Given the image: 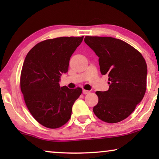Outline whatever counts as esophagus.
<instances>
[{"mask_svg": "<svg viewBox=\"0 0 159 159\" xmlns=\"http://www.w3.org/2000/svg\"><path fill=\"white\" fill-rule=\"evenodd\" d=\"M82 93H83L84 95H87V94H88L89 93H90V91L86 90H82Z\"/></svg>", "mask_w": 159, "mask_h": 159, "instance_id": "esophagus-1", "label": "esophagus"}]
</instances>
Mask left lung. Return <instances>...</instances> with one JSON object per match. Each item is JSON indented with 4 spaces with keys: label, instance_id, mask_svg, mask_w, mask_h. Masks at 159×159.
<instances>
[{
    "label": "left lung",
    "instance_id": "8db88e82",
    "mask_svg": "<svg viewBox=\"0 0 159 159\" xmlns=\"http://www.w3.org/2000/svg\"><path fill=\"white\" fill-rule=\"evenodd\" d=\"M84 43L98 56L100 70L108 75L109 88L97 91L93 107L98 118L107 123L124 120L134 111L146 90L147 64L140 52L111 37L86 36Z\"/></svg>",
    "mask_w": 159,
    "mask_h": 159
}]
</instances>
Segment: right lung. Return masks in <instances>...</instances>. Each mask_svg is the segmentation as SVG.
<instances>
[{
	"instance_id": "right-lung-1",
	"label": "right lung",
	"mask_w": 159,
	"mask_h": 159,
	"mask_svg": "<svg viewBox=\"0 0 159 159\" xmlns=\"http://www.w3.org/2000/svg\"><path fill=\"white\" fill-rule=\"evenodd\" d=\"M84 37H61L40 42L26 56L21 69L20 86L26 106L32 116L45 127L56 129L71 116L72 106L82 88L60 87L70 58Z\"/></svg>"
}]
</instances>
